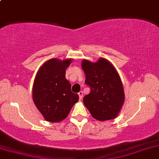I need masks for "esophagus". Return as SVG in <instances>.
Listing matches in <instances>:
<instances>
[{
    "label": "esophagus",
    "instance_id": "esophagus-1",
    "mask_svg": "<svg viewBox=\"0 0 159 159\" xmlns=\"http://www.w3.org/2000/svg\"><path fill=\"white\" fill-rule=\"evenodd\" d=\"M78 95H79V99L80 100H82V98H83V92L81 91L78 93Z\"/></svg>",
    "mask_w": 159,
    "mask_h": 159
}]
</instances>
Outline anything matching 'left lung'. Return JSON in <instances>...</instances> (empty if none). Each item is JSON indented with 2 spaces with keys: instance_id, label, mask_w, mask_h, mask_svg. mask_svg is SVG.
I'll return each mask as SVG.
<instances>
[{
  "instance_id": "1",
  "label": "left lung",
  "mask_w": 159,
  "mask_h": 159,
  "mask_svg": "<svg viewBox=\"0 0 159 159\" xmlns=\"http://www.w3.org/2000/svg\"><path fill=\"white\" fill-rule=\"evenodd\" d=\"M81 66L86 84L90 87L83 101L91 116L100 121L116 118L124 102L123 84L116 69L104 58L95 63L84 59Z\"/></svg>"
}]
</instances>
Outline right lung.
Returning <instances> with one entry per match:
<instances>
[{
	"label": "right lung",
	"instance_id": "obj_1",
	"mask_svg": "<svg viewBox=\"0 0 159 159\" xmlns=\"http://www.w3.org/2000/svg\"><path fill=\"white\" fill-rule=\"evenodd\" d=\"M72 61V58L49 59L37 72L32 99L46 121L55 123L63 121L78 101L79 96L71 91V84L65 76Z\"/></svg>",
	"mask_w": 159,
	"mask_h": 159
}]
</instances>
